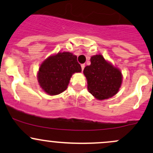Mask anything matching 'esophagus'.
<instances>
[{
  "label": "esophagus",
  "mask_w": 153,
  "mask_h": 153,
  "mask_svg": "<svg viewBox=\"0 0 153 153\" xmlns=\"http://www.w3.org/2000/svg\"><path fill=\"white\" fill-rule=\"evenodd\" d=\"M84 67H85V64H81V70H82V71H83V69H84Z\"/></svg>",
  "instance_id": "34e87169"
}]
</instances>
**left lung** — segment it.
Here are the masks:
<instances>
[{"label": "left lung", "instance_id": "1", "mask_svg": "<svg viewBox=\"0 0 153 153\" xmlns=\"http://www.w3.org/2000/svg\"><path fill=\"white\" fill-rule=\"evenodd\" d=\"M90 61L91 64L83 70L89 92L100 100L114 96L123 82L121 71L102 55L91 56Z\"/></svg>", "mask_w": 153, "mask_h": 153}]
</instances>
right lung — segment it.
<instances>
[{"instance_id":"1","label":"right lung","mask_w":153,"mask_h":153,"mask_svg":"<svg viewBox=\"0 0 153 153\" xmlns=\"http://www.w3.org/2000/svg\"><path fill=\"white\" fill-rule=\"evenodd\" d=\"M77 56L63 52L49 56L40 65L37 79L39 86L49 95H56L67 89L72 74L81 72Z\"/></svg>"}]
</instances>
